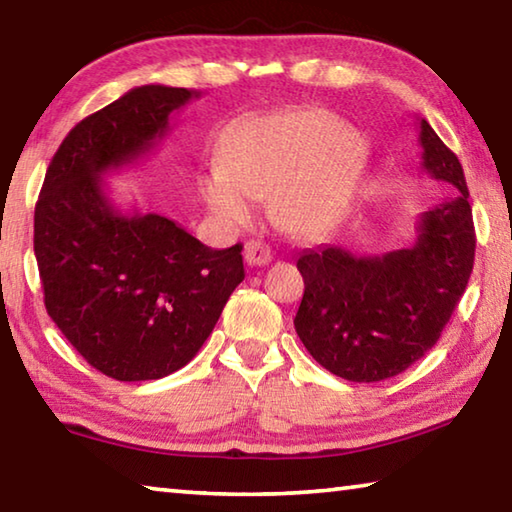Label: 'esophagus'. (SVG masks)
I'll list each match as a JSON object with an SVG mask.
<instances>
[{
    "label": "esophagus",
    "instance_id": "esophagus-1",
    "mask_svg": "<svg viewBox=\"0 0 512 512\" xmlns=\"http://www.w3.org/2000/svg\"><path fill=\"white\" fill-rule=\"evenodd\" d=\"M244 259L250 266H264L271 262V248H268L264 241L259 239H250L244 246Z\"/></svg>",
    "mask_w": 512,
    "mask_h": 512
}]
</instances>
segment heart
Instances as JSON below:
<instances>
[{
	"label": "heart",
	"mask_w": 512,
	"mask_h": 512,
	"mask_svg": "<svg viewBox=\"0 0 512 512\" xmlns=\"http://www.w3.org/2000/svg\"><path fill=\"white\" fill-rule=\"evenodd\" d=\"M366 162V140L332 112L302 108L250 121L201 180L210 212L228 228L273 198V219L291 235L325 230L348 201Z\"/></svg>",
	"instance_id": "obj_1"
}]
</instances>
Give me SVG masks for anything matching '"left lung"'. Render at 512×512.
Wrapping results in <instances>:
<instances>
[{"mask_svg":"<svg viewBox=\"0 0 512 512\" xmlns=\"http://www.w3.org/2000/svg\"><path fill=\"white\" fill-rule=\"evenodd\" d=\"M420 169L454 198L420 214L411 248L352 255L320 246L298 257L305 296L293 318L320 366L348 381H381L424 357L452 318L474 266V223L463 167L420 119Z\"/></svg>","mask_w":512,"mask_h":512,"instance_id":"1","label":"left lung"}]
</instances>
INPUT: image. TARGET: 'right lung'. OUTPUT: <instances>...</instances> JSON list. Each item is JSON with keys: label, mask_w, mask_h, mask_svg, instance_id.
I'll list each match as a JSON object with an SVG mask.
<instances>
[{"label": "right lung", "mask_w": 512, "mask_h": 512, "mask_svg": "<svg viewBox=\"0 0 512 512\" xmlns=\"http://www.w3.org/2000/svg\"><path fill=\"white\" fill-rule=\"evenodd\" d=\"M201 94L142 85L79 121L49 162L33 219L45 307L76 352L117 381L187 366L244 280L241 246H205L160 214H124L103 176L144 158Z\"/></svg>", "instance_id": "add662e5"}]
</instances>
